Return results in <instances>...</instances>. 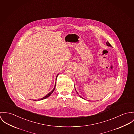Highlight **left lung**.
Instances as JSON below:
<instances>
[{
	"label": "left lung",
	"instance_id": "8db88e82",
	"mask_svg": "<svg viewBox=\"0 0 134 134\" xmlns=\"http://www.w3.org/2000/svg\"><path fill=\"white\" fill-rule=\"evenodd\" d=\"M106 45H107V46H109V47H111V45H110V44H109V42H106ZM80 97H81V98H82V99H84V98H82V97H81V96H80Z\"/></svg>",
	"mask_w": 134,
	"mask_h": 134
}]
</instances>
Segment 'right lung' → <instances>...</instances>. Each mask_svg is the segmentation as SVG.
I'll use <instances>...</instances> for the list:
<instances>
[{
  "mask_svg": "<svg viewBox=\"0 0 134 134\" xmlns=\"http://www.w3.org/2000/svg\"><path fill=\"white\" fill-rule=\"evenodd\" d=\"M58 75L59 74H58L57 75V76H56V81H57V77H58ZM56 83V82H55ZM55 86H56V83H55V86H54V88L51 91V92H50L48 94H47L46 96H45L44 97H43V98H42V99H40V100H38V101H39V100H44V99H46V98H47L48 97H49L51 94H52V93L54 91V89H55ZM34 101H36V100H35Z\"/></svg>",
  "mask_w": 134,
  "mask_h": 134,
  "instance_id": "obj_1",
  "label": "right lung"
}]
</instances>
